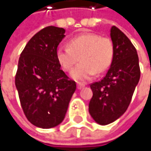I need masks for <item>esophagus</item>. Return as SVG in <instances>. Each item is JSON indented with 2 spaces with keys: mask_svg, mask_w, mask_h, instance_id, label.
Returning a JSON list of instances; mask_svg holds the SVG:
<instances>
[{
  "mask_svg": "<svg viewBox=\"0 0 151 151\" xmlns=\"http://www.w3.org/2000/svg\"><path fill=\"white\" fill-rule=\"evenodd\" d=\"M85 87V85L83 84V83H78L77 84V88H78V90H81L82 88H84Z\"/></svg>",
  "mask_w": 151,
  "mask_h": 151,
  "instance_id": "34e87169",
  "label": "esophagus"
}]
</instances>
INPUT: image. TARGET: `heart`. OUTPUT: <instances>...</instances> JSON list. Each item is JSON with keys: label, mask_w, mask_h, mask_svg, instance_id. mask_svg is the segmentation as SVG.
<instances>
[{"label": "heart", "mask_w": 151, "mask_h": 151, "mask_svg": "<svg viewBox=\"0 0 151 151\" xmlns=\"http://www.w3.org/2000/svg\"><path fill=\"white\" fill-rule=\"evenodd\" d=\"M114 55V47L111 40L96 33H83L72 38L69 47H60L56 58L63 70L70 71V77L77 81L91 79L95 72L105 71L111 65Z\"/></svg>", "instance_id": "obj_1"}]
</instances>
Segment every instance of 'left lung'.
<instances>
[{
    "label": "left lung",
    "instance_id": "8db88e82",
    "mask_svg": "<svg viewBox=\"0 0 151 151\" xmlns=\"http://www.w3.org/2000/svg\"><path fill=\"white\" fill-rule=\"evenodd\" d=\"M114 55L106 76L91 85L93 96L89 112L98 124L105 126L122 116L130 103L140 78L137 50L116 26L111 29Z\"/></svg>",
    "mask_w": 151,
    "mask_h": 151
}]
</instances>
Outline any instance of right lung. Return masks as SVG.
Instances as JSON below:
<instances>
[{"mask_svg":"<svg viewBox=\"0 0 151 151\" xmlns=\"http://www.w3.org/2000/svg\"><path fill=\"white\" fill-rule=\"evenodd\" d=\"M64 33V29L55 26L42 29L29 40L19 59L16 89L26 118L38 128L60 125L76 91V83L69 80L56 58Z\"/></svg>","mask_w":151,"mask_h":151,"instance_id":"right-lung-1","label":"right lung"}]
</instances>
